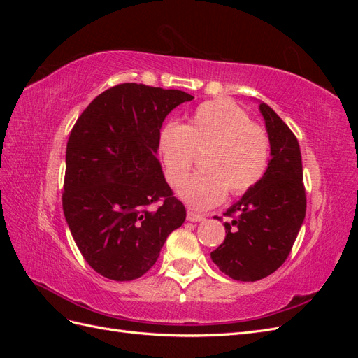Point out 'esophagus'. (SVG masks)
Listing matches in <instances>:
<instances>
[{
  "mask_svg": "<svg viewBox=\"0 0 358 358\" xmlns=\"http://www.w3.org/2000/svg\"><path fill=\"white\" fill-rule=\"evenodd\" d=\"M187 220L191 221V222H201V221H204L206 218H204V215H200V213H197V212L188 210V212H187Z\"/></svg>",
  "mask_w": 358,
  "mask_h": 358,
  "instance_id": "34e87169",
  "label": "esophagus"
}]
</instances>
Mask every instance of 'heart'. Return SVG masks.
Returning a JSON list of instances; mask_svg holds the SVG:
<instances>
[{"mask_svg":"<svg viewBox=\"0 0 358 358\" xmlns=\"http://www.w3.org/2000/svg\"><path fill=\"white\" fill-rule=\"evenodd\" d=\"M159 152L170 185L179 187L193 162V150L206 148L201 172L179 189V197L196 209H209L227 189L241 196L263 179L270 159V138L263 127L229 100L201 103L185 125L161 129Z\"/></svg>","mask_w":358,"mask_h":358,"instance_id":"obj_1","label":"heart"}]
</instances>
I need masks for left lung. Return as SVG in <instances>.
Here are the masks:
<instances>
[{
  "mask_svg": "<svg viewBox=\"0 0 358 358\" xmlns=\"http://www.w3.org/2000/svg\"><path fill=\"white\" fill-rule=\"evenodd\" d=\"M270 138V161L263 179L227 209L225 239L212 262L234 280L254 282L284 264L306 215L301 154L296 136L276 112L259 103ZM221 220V218H216Z\"/></svg>",
  "mask_w": 358,
  "mask_h": 358,
  "instance_id": "obj_1",
  "label": "left lung"
}]
</instances>
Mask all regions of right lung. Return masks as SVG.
<instances>
[{"instance_id": "right-lung-1", "label": "right lung", "mask_w": 358, "mask_h": 358, "mask_svg": "<svg viewBox=\"0 0 358 358\" xmlns=\"http://www.w3.org/2000/svg\"><path fill=\"white\" fill-rule=\"evenodd\" d=\"M192 99L178 90L116 85L94 99L71 129L62 209L86 263L107 279L145 275L185 221V206L173 197L157 152L166 116Z\"/></svg>"}]
</instances>
